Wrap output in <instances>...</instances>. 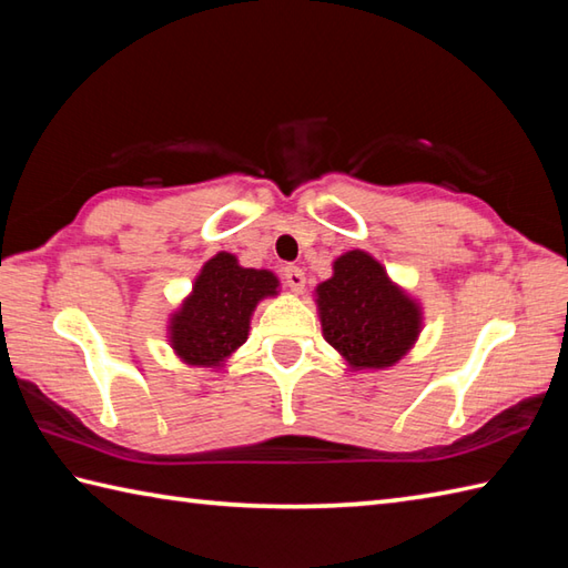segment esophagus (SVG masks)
<instances>
[{
  "instance_id": "34e87169",
  "label": "esophagus",
  "mask_w": 568,
  "mask_h": 568,
  "mask_svg": "<svg viewBox=\"0 0 568 568\" xmlns=\"http://www.w3.org/2000/svg\"><path fill=\"white\" fill-rule=\"evenodd\" d=\"M283 277L287 287H291L293 293H303L305 291V273L303 268H297V265H287V268L283 271Z\"/></svg>"
}]
</instances>
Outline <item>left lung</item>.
I'll return each mask as SVG.
<instances>
[{"label":"left lung","instance_id":"1","mask_svg":"<svg viewBox=\"0 0 568 568\" xmlns=\"http://www.w3.org/2000/svg\"><path fill=\"white\" fill-rule=\"evenodd\" d=\"M332 268L315 291L324 339L352 371L395 366L422 332V305L366 251L342 253Z\"/></svg>","mask_w":568,"mask_h":568}]
</instances>
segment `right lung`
Instances as JSON below:
<instances>
[{
    "label": "right lung",
    "instance_id": "obj_1",
    "mask_svg": "<svg viewBox=\"0 0 568 568\" xmlns=\"http://www.w3.org/2000/svg\"><path fill=\"white\" fill-rule=\"evenodd\" d=\"M277 287L275 273L244 268L234 253H216L168 322L175 356L187 366L222 368L248 339L253 310L263 297H275Z\"/></svg>",
    "mask_w": 568,
    "mask_h": 568
}]
</instances>
